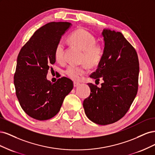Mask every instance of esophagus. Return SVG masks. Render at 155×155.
I'll use <instances>...</instances> for the list:
<instances>
[{
	"mask_svg": "<svg viewBox=\"0 0 155 155\" xmlns=\"http://www.w3.org/2000/svg\"><path fill=\"white\" fill-rule=\"evenodd\" d=\"M79 85H80V83H78V82H74V87H78Z\"/></svg>",
	"mask_w": 155,
	"mask_h": 155,
	"instance_id": "34e87169",
	"label": "esophagus"
}]
</instances>
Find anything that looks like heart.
I'll return each mask as SVG.
<instances>
[{
	"mask_svg": "<svg viewBox=\"0 0 155 155\" xmlns=\"http://www.w3.org/2000/svg\"><path fill=\"white\" fill-rule=\"evenodd\" d=\"M68 40L73 45L83 51L82 61H85L91 67L97 66L100 63L104 53V48L101 45L96 44V37L90 32L85 29L79 28L70 35ZM54 56L58 62L62 63L64 61V45L62 41H59L56 45ZM87 70L88 67L85 64L80 66L70 65L65 72L70 79L78 81L87 72Z\"/></svg>",
	"mask_w": 155,
	"mask_h": 155,
	"instance_id": "b5f03b06",
	"label": "heart"
}]
</instances>
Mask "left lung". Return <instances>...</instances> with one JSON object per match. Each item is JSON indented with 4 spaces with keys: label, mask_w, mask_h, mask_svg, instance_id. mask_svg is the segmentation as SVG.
I'll use <instances>...</instances> for the list:
<instances>
[{
    "label": "left lung",
    "mask_w": 155,
    "mask_h": 155,
    "mask_svg": "<svg viewBox=\"0 0 155 155\" xmlns=\"http://www.w3.org/2000/svg\"><path fill=\"white\" fill-rule=\"evenodd\" d=\"M104 53L90 77L104 80L100 88L88 83L91 94L83 106L92 122L109 125L125 116L137 96L139 75L138 55L121 32L104 29Z\"/></svg>",
    "instance_id": "obj_1"
}]
</instances>
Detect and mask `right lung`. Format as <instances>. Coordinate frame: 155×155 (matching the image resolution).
Returning <instances> with one entry per match:
<instances>
[{
	"label": "right lung",
	"instance_id": "obj_1",
	"mask_svg": "<svg viewBox=\"0 0 155 155\" xmlns=\"http://www.w3.org/2000/svg\"><path fill=\"white\" fill-rule=\"evenodd\" d=\"M71 26L68 22L44 25L35 31L18 55L14 74L16 95L23 110L32 118H53L72 90L73 82L66 77L54 83L46 79L50 66L55 62V46Z\"/></svg>",
	"mask_w": 155,
	"mask_h": 155
}]
</instances>
